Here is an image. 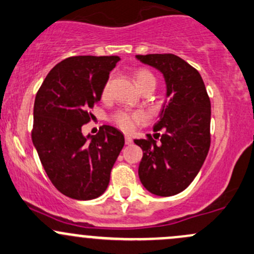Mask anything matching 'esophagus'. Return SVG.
Masks as SVG:
<instances>
[{
  "instance_id": "34e87169",
  "label": "esophagus",
  "mask_w": 254,
  "mask_h": 254,
  "mask_svg": "<svg viewBox=\"0 0 254 254\" xmlns=\"http://www.w3.org/2000/svg\"><path fill=\"white\" fill-rule=\"evenodd\" d=\"M125 143H127V145H131V143H132L131 136H129V135L125 136Z\"/></svg>"
}]
</instances>
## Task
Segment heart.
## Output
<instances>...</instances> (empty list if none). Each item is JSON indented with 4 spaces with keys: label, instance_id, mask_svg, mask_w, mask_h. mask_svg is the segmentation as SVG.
I'll return each instance as SVG.
<instances>
[{
    "label": "heart",
    "instance_id": "b5f03b06",
    "mask_svg": "<svg viewBox=\"0 0 254 254\" xmlns=\"http://www.w3.org/2000/svg\"><path fill=\"white\" fill-rule=\"evenodd\" d=\"M134 76H135L136 84H137V86L140 87V89L142 86H145V85L156 84V78H154V75L151 73V71L146 70V69H138V70H136ZM108 89H109V81H107L102 89L103 96H106L107 93H108ZM111 119L117 127L123 130V131L130 132L135 129L136 125L145 123L146 119H147V116L141 111L119 109V111H117L116 113L111 117Z\"/></svg>",
    "mask_w": 254,
    "mask_h": 254
}]
</instances>
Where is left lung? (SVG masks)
I'll return each instance as SVG.
<instances>
[{"label": "left lung", "instance_id": "8db88e82", "mask_svg": "<svg viewBox=\"0 0 254 254\" xmlns=\"http://www.w3.org/2000/svg\"><path fill=\"white\" fill-rule=\"evenodd\" d=\"M136 58L161 71L169 98L153 127L154 132L164 131L161 142L157 145L151 135L134 140L143 152L138 176L151 193L173 196L193 181L209 151L210 101L198 71L178 56L156 53Z\"/></svg>", "mask_w": 254, "mask_h": 254}]
</instances>
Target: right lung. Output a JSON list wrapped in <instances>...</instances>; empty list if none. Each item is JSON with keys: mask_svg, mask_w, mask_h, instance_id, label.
Masks as SVG:
<instances>
[{"mask_svg": "<svg viewBox=\"0 0 254 254\" xmlns=\"http://www.w3.org/2000/svg\"><path fill=\"white\" fill-rule=\"evenodd\" d=\"M119 61L118 56L69 57L47 74L36 93L33 143L51 183L70 198L100 197L124 146V135L111 125L95 136L81 132Z\"/></svg>", "mask_w": 254, "mask_h": 254, "instance_id": "right-lung-1", "label": "right lung"}]
</instances>
